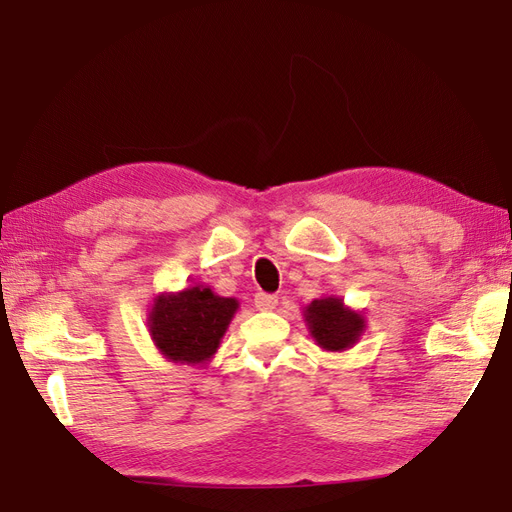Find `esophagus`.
<instances>
[{"label":"esophagus","mask_w":512,"mask_h":512,"mask_svg":"<svg viewBox=\"0 0 512 512\" xmlns=\"http://www.w3.org/2000/svg\"><path fill=\"white\" fill-rule=\"evenodd\" d=\"M254 303L260 309H273L277 305V297H275V294H269V292H256Z\"/></svg>","instance_id":"1"}]
</instances>
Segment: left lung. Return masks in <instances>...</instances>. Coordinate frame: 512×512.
I'll use <instances>...</instances> for the list:
<instances>
[{
  "mask_svg": "<svg viewBox=\"0 0 512 512\" xmlns=\"http://www.w3.org/2000/svg\"><path fill=\"white\" fill-rule=\"evenodd\" d=\"M305 320L318 346L327 350L350 348L365 329L361 314L350 312L339 299H318L305 309Z\"/></svg>",
  "mask_w": 512,
  "mask_h": 512,
  "instance_id": "8db88e82",
  "label": "left lung"
}]
</instances>
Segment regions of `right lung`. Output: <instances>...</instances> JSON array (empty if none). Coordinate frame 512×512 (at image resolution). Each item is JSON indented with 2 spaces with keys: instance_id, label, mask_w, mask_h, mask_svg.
<instances>
[{
  "instance_id": "right-lung-1",
  "label": "right lung",
  "mask_w": 512,
  "mask_h": 512,
  "mask_svg": "<svg viewBox=\"0 0 512 512\" xmlns=\"http://www.w3.org/2000/svg\"><path fill=\"white\" fill-rule=\"evenodd\" d=\"M237 307L235 299L198 286L158 297L149 322L153 342L170 361L203 363L218 350Z\"/></svg>"
}]
</instances>
